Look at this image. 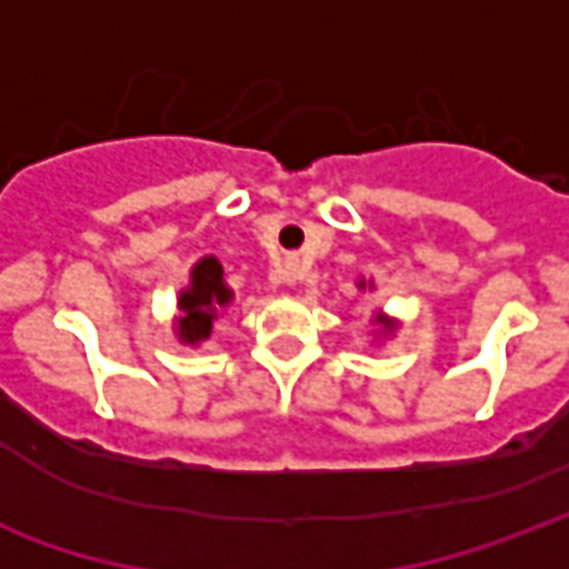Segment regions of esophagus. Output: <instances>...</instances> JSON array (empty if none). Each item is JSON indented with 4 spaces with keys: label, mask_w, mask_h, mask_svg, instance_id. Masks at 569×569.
Instances as JSON below:
<instances>
[{
    "label": "esophagus",
    "mask_w": 569,
    "mask_h": 569,
    "mask_svg": "<svg viewBox=\"0 0 569 569\" xmlns=\"http://www.w3.org/2000/svg\"><path fill=\"white\" fill-rule=\"evenodd\" d=\"M296 273H298V261L286 259V264H283V280H286V283H296Z\"/></svg>",
    "instance_id": "esophagus-1"
}]
</instances>
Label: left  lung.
I'll return each mask as SVG.
<instances>
[{
  "label": "left lung",
  "instance_id": "1",
  "mask_svg": "<svg viewBox=\"0 0 569 569\" xmlns=\"http://www.w3.org/2000/svg\"><path fill=\"white\" fill-rule=\"evenodd\" d=\"M359 289H366V280L359 283ZM378 326H381L383 332H393V329H396V322H393V320H387L383 313H378Z\"/></svg>",
  "mask_w": 569,
  "mask_h": 569
}]
</instances>
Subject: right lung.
Masks as SVG:
<instances>
[{
  "mask_svg": "<svg viewBox=\"0 0 569 569\" xmlns=\"http://www.w3.org/2000/svg\"><path fill=\"white\" fill-rule=\"evenodd\" d=\"M222 264L216 256H203V259L191 268V283L179 292V320H176V332L182 345H200L207 341L212 332V320L219 317L224 305H231L234 292L224 286Z\"/></svg>",
  "mask_w": 569,
  "mask_h": 569,
  "instance_id": "obj_1",
  "label": "right lung"
}]
</instances>
